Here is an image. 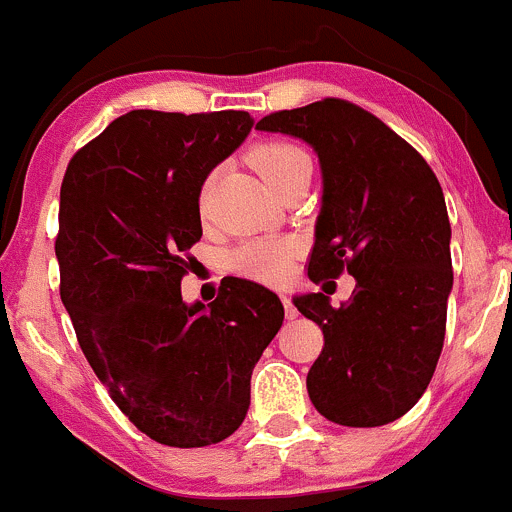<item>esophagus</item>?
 <instances>
[{
    "instance_id": "1",
    "label": "esophagus",
    "mask_w": 512,
    "mask_h": 512,
    "mask_svg": "<svg viewBox=\"0 0 512 512\" xmlns=\"http://www.w3.org/2000/svg\"><path fill=\"white\" fill-rule=\"evenodd\" d=\"M281 301H283V311H286V318H288V321H293V318L298 316L296 306H293V303H291V298H288L286 293H281Z\"/></svg>"
}]
</instances>
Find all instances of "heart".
<instances>
[{
	"mask_svg": "<svg viewBox=\"0 0 512 512\" xmlns=\"http://www.w3.org/2000/svg\"><path fill=\"white\" fill-rule=\"evenodd\" d=\"M251 164L268 184H276L281 176L298 166H311L306 151L291 141H266L251 151ZM206 206V191L201 194V209ZM291 241L276 239H254L231 254V268L246 278H256L263 283H281L288 276V258H291Z\"/></svg>",
	"mask_w": 512,
	"mask_h": 512,
	"instance_id": "1",
	"label": "heart"
}]
</instances>
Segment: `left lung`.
I'll return each mask as SVG.
<instances>
[{"mask_svg":"<svg viewBox=\"0 0 512 512\" xmlns=\"http://www.w3.org/2000/svg\"><path fill=\"white\" fill-rule=\"evenodd\" d=\"M256 129L296 136L318 154L323 196L308 278H356L338 308L323 293L293 298L323 331L308 398L338 426L393 423L426 393L443 351L453 288L443 189L408 141L351 101L276 111Z\"/></svg>","mask_w":512,"mask_h":512,"instance_id":"left-lung-1","label":"left lung"}]
</instances>
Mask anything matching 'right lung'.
Masks as SVG:
<instances>
[{"label": "right lung", "mask_w": 512, "mask_h": 512, "mask_svg": "<svg viewBox=\"0 0 512 512\" xmlns=\"http://www.w3.org/2000/svg\"><path fill=\"white\" fill-rule=\"evenodd\" d=\"M251 126L249 111L134 109L62 181L54 251L79 346L121 413L171 448L221 443L244 423L251 373L283 323L281 298L246 278H224L209 306L181 298L201 186Z\"/></svg>", "instance_id": "right-lung-1"}]
</instances>
